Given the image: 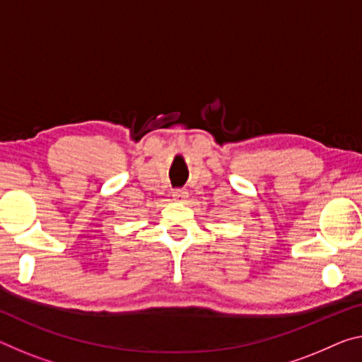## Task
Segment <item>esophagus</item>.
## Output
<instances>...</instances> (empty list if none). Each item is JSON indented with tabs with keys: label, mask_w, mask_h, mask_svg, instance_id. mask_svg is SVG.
<instances>
[{
	"label": "esophagus",
	"mask_w": 362,
	"mask_h": 362,
	"mask_svg": "<svg viewBox=\"0 0 362 362\" xmlns=\"http://www.w3.org/2000/svg\"><path fill=\"white\" fill-rule=\"evenodd\" d=\"M187 198H188V192L185 190V188H180V190H175L174 192V199H175V202H185Z\"/></svg>",
	"instance_id": "obj_1"
}]
</instances>
